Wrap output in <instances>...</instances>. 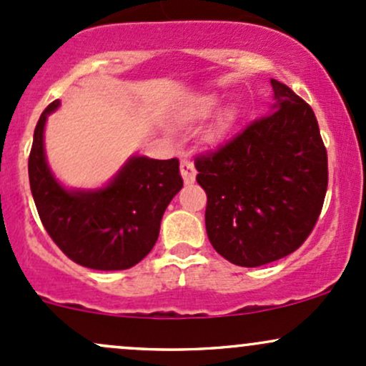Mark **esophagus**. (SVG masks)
<instances>
[{
    "label": "esophagus",
    "mask_w": 366,
    "mask_h": 366,
    "mask_svg": "<svg viewBox=\"0 0 366 366\" xmlns=\"http://www.w3.org/2000/svg\"><path fill=\"white\" fill-rule=\"evenodd\" d=\"M180 174H182V179H184V184H192L196 180V168H194V163L191 162V159H182L180 162Z\"/></svg>",
    "instance_id": "obj_1"
}]
</instances>
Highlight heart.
<instances>
[{"instance_id":"b5f03b06","label":"heart","mask_w":366,"mask_h":366,"mask_svg":"<svg viewBox=\"0 0 366 366\" xmlns=\"http://www.w3.org/2000/svg\"><path fill=\"white\" fill-rule=\"evenodd\" d=\"M215 107V100L214 99H204L202 104H199V107H198V112L202 116H204V114H208V112H210L212 109H214ZM226 119H229V114L226 116Z\"/></svg>"}]
</instances>
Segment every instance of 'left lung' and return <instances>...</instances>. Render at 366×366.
Listing matches in <instances>:
<instances>
[{
  "label": "left lung",
  "instance_id": "8db88e82",
  "mask_svg": "<svg viewBox=\"0 0 366 366\" xmlns=\"http://www.w3.org/2000/svg\"><path fill=\"white\" fill-rule=\"evenodd\" d=\"M274 104L224 146L196 156L207 192L212 247L257 267L295 252L315 229L328 186V158L311 106L271 79Z\"/></svg>",
  "mask_w": 366,
  "mask_h": 366
}]
</instances>
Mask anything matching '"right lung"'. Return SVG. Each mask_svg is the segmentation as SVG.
Wrapping results in <instances>:
<instances>
[{
    "instance_id": "right-lung-1",
    "label": "right lung",
    "mask_w": 366,
    "mask_h": 366,
    "mask_svg": "<svg viewBox=\"0 0 366 366\" xmlns=\"http://www.w3.org/2000/svg\"><path fill=\"white\" fill-rule=\"evenodd\" d=\"M54 100L39 116L29 154V184L39 219L71 260L97 271H122L139 264L154 247L172 198L182 189L179 159L134 156L109 186L67 191L46 164L43 130Z\"/></svg>"
}]
</instances>
